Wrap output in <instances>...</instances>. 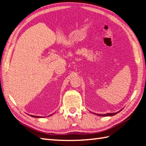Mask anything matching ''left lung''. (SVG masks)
Listing matches in <instances>:
<instances>
[{"label":"left lung","mask_w":146,"mask_h":146,"mask_svg":"<svg viewBox=\"0 0 146 146\" xmlns=\"http://www.w3.org/2000/svg\"><path fill=\"white\" fill-rule=\"evenodd\" d=\"M123 109V108H122ZM122 109H121L120 110L117 111V112H115V113H106V114H98V113H94L95 115H98V116H102V117H107V116H113V115H116L117 113H119L120 111L122 110Z\"/></svg>","instance_id":"obj_1"}]
</instances>
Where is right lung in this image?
Here are the masks:
<instances>
[{"mask_svg": "<svg viewBox=\"0 0 146 146\" xmlns=\"http://www.w3.org/2000/svg\"><path fill=\"white\" fill-rule=\"evenodd\" d=\"M53 115V114H51V115H49V116H51V115ZM29 115L31 116V117H36V118H42V117H40V116H35V115Z\"/></svg>", "mask_w": 146, "mask_h": 146, "instance_id": "1", "label": "right lung"}]
</instances>
